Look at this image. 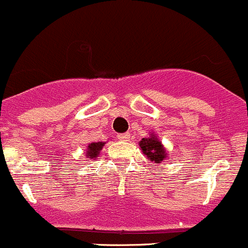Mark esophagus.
Masks as SVG:
<instances>
[{
	"label": "esophagus",
	"mask_w": 248,
	"mask_h": 248,
	"mask_svg": "<svg viewBox=\"0 0 248 248\" xmlns=\"http://www.w3.org/2000/svg\"><path fill=\"white\" fill-rule=\"evenodd\" d=\"M117 139H118L119 141L126 142L130 140V134L129 132H125V134H119V135H117Z\"/></svg>",
	"instance_id": "34e87169"
}]
</instances>
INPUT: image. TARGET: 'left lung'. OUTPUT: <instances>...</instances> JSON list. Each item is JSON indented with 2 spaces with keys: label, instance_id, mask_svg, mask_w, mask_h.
Listing matches in <instances>:
<instances>
[{
  "label": "left lung",
  "instance_id": "left-lung-1",
  "mask_svg": "<svg viewBox=\"0 0 248 248\" xmlns=\"http://www.w3.org/2000/svg\"><path fill=\"white\" fill-rule=\"evenodd\" d=\"M139 144L144 155H147V158L151 159V161H154L155 164L165 160L166 155H168L164 146L154 134H151V136L146 137V139H142Z\"/></svg>",
  "mask_w": 248,
  "mask_h": 248
}]
</instances>
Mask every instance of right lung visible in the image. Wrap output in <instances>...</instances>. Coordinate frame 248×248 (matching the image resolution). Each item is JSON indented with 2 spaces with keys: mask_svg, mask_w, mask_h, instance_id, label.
I'll return each mask as SVG.
<instances>
[{
  "mask_svg": "<svg viewBox=\"0 0 248 248\" xmlns=\"http://www.w3.org/2000/svg\"><path fill=\"white\" fill-rule=\"evenodd\" d=\"M104 146L105 142H92V143H89L87 148V158L96 159Z\"/></svg>",
  "mask_w": 248,
  "mask_h": 248,
  "instance_id": "obj_1",
  "label": "right lung"
}]
</instances>
